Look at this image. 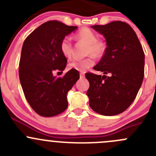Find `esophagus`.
<instances>
[{"label": "esophagus", "instance_id": "34e87169", "mask_svg": "<svg viewBox=\"0 0 156 156\" xmlns=\"http://www.w3.org/2000/svg\"><path fill=\"white\" fill-rule=\"evenodd\" d=\"M80 77H81V78H84V77H85V74H84V72H81V73H80Z\"/></svg>", "mask_w": 156, "mask_h": 156}]
</instances>
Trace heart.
Returning a JSON list of instances; mask_svg holds the SVG:
<instances>
[{"mask_svg": "<svg viewBox=\"0 0 156 156\" xmlns=\"http://www.w3.org/2000/svg\"><path fill=\"white\" fill-rule=\"evenodd\" d=\"M77 40L82 41L87 44V54H91L94 57H100L103 55L106 50V44L103 41L99 40L97 34L88 28H84L78 31L75 34ZM59 49L62 54L65 57H71L73 51L72 44L69 37H64L59 44ZM94 65V59L92 56H88L84 59H72L68 64L69 69L84 72Z\"/></svg>", "mask_w": 156, "mask_h": 156, "instance_id": "heart-1", "label": "heart"}]
</instances>
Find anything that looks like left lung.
<instances>
[{"label": "left lung", "mask_w": 156, "mask_h": 156, "mask_svg": "<svg viewBox=\"0 0 156 156\" xmlns=\"http://www.w3.org/2000/svg\"><path fill=\"white\" fill-rule=\"evenodd\" d=\"M106 38L105 53L94 69L104 75L87 72L89 105L106 116L123 112L135 100L144 77V52L133 29L125 22L91 26ZM110 75L108 76L105 75Z\"/></svg>", "instance_id": "1"}]
</instances>
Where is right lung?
Returning <instances> with one entry per match:
<instances>
[{
  "instance_id": "add662e5",
  "label": "right lung",
  "mask_w": 156,
  "mask_h": 156,
  "mask_svg": "<svg viewBox=\"0 0 156 156\" xmlns=\"http://www.w3.org/2000/svg\"><path fill=\"white\" fill-rule=\"evenodd\" d=\"M56 20L41 25L23 43L19 68L25 97L35 112L44 117L60 114L68 107L67 93L79 79V72L71 69L62 78L53 76L62 72L67 59L59 44L66 35L77 29Z\"/></svg>"
}]
</instances>
